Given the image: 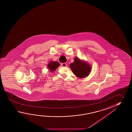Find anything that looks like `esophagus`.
<instances>
[{
    "instance_id": "1",
    "label": "esophagus",
    "mask_w": 132,
    "mask_h": 132,
    "mask_svg": "<svg viewBox=\"0 0 132 132\" xmlns=\"http://www.w3.org/2000/svg\"><path fill=\"white\" fill-rule=\"evenodd\" d=\"M61 65L63 67H65L67 66V64L66 63H62Z\"/></svg>"
}]
</instances>
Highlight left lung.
<instances>
[{"label":"left lung","instance_id":"left-lung-1","mask_svg":"<svg viewBox=\"0 0 132 132\" xmlns=\"http://www.w3.org/2000/svg\"><path fill=\"white\" fill-rule=\"evenodd\" d=\"M69 67L75 75L80 78L86 77L91 71V66L89 64L77 57L74 59V62L70 64Z\"/></svg>","mask_w":132,"mask_h":132}]
</instances>
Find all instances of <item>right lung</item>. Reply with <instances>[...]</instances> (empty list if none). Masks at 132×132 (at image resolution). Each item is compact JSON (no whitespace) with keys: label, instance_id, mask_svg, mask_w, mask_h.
I'll use <instances>...</instances> for the list:
<instances>
[{"label":"right lung","instance_id":"right-lung-1","mask_svg":"<svg viewBox=\"0 0 132 132\" xmlns=\"http://www.w3.org/2000/svg\"><path fill=\"white\" fill-rule=\"evenodd\" d=\"M60 64L57 62L51 61L47 65L48 68L50 70V71L53 72L56 70V69L59 66Z\"/></svg>","mask_w":132,"mask_h":132}]
</instances>
